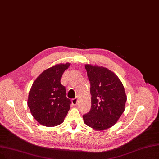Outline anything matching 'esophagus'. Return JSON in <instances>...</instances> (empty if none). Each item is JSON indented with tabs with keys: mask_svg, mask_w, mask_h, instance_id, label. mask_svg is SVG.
Returning a JSON list of instances; mask_svg holds the SVG:
<instances>
[{
	"mask_svg": "<svg viewBox=\"0 0 159 159\" xmlns=\"http://www.w3.org/2000/svg\"><path fill=\"white\" fill-rule=\"evenodd\" d=\"M77 103H78V98H77V97L74 98V99H72V104L73 106H76V104H77Z\"/></svg>",
	"mask_w": 159,
	"mask_h": 159,
	"instance_id": "1",
	"label": "esophagus"
}]
</instances>
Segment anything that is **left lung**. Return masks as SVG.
<instances>
[{
	"mask_svg": "<svg viewBox=\"0 0 159 159\" xmlns=\"http://www.w3.org/2000/svg\"><path fill=\"white\" fill-rule=\"evenodd\" d=\"M91 84V108L83 116L85 125L104 130L115 125L125 109L126 96L117 76L103 66L85 65Z\"/></svg>",
	"mask_w": 159,
	"mask_h": 159,
	"instance_id": "left-lung-1",
	"label": "left lung"
}]
</instances>
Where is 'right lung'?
I'll return each mask as SVG.
<instances>
[{"instance_id": "1", "label": "right lung", "mask_w": 159, "mask_h": 159, "mask_svg": "<svg viewBox=\"0 0 159 159\" xmlns=\"http://www.w3.org/2000/svg\"><path fill=\"white\" fill-rule=\"evenodd\" d=\"M70 63L58 64L45 70L32 85L27 104L33 117L46 126L61 124L70 108L65 87L61 84L63 72Z\"/></svg>"}]
</instances>
